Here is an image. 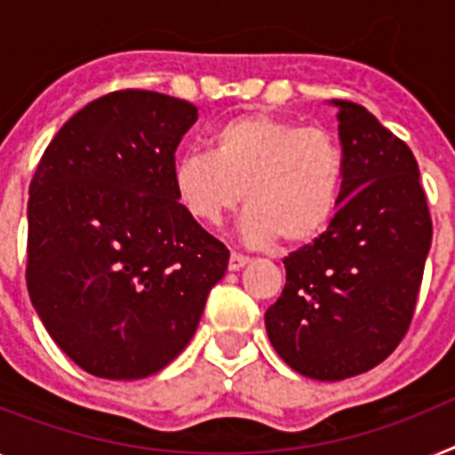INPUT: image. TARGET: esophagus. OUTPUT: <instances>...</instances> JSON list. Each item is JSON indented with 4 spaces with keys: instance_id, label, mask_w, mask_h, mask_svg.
Wrapping results in <instances>:
<instances>
[{
    "instance_id": "1",
    "label": "esophagus",
    "mask_w": 455,
    "mask_h": 455,
    "mask_svg": "<svg viewBox=\"0 0 455 455\" xmlns=\"http://www.w3.org/2000/svg\"><path fill=\"white\" fill-rule=\"evenodd\" d=\"M247 263H250V257H245V254H238V251H234V254H231V259H228V270L245 268Z\"/></svg>"
}]
</instances>
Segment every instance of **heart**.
Returning a JSON list of instances; mask_svg holds the SVG:
<instances>
[{"instance_id":"1","label":"heart","mask_w":455,"mask_h":455,"mask_svg":"<svg viewBox=\"0 0 455 455\" xmlns=\"http://www.w3.org/2000/svg\"><path fill=\"white\" fill-rule=\"evenodd\" d=\"M342 182L345 156L333 133L261 113L221 122L210 152H185L173 169L182 208L205 227L245 201L243 234L254 245L277 238L303 245L322 235Z\"/></svg>"}]
</instances>
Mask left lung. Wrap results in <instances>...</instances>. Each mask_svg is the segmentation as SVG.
Here are the masks:
<instances>
[{
	"mask_svg": "<svg viewBox=\"0 0 455 455\" xmlns=\"http://www.w3.org/2000/svg\"><path fill=\"white\" fill-rule=\"evenodd\" d=\"M345 156L342 198L315 243L284 259L286 284L266 331L289 368L338 381L403 342L433 240L419 164L363 106L333 99Z\"/></svg>",
	"mask_w": 455,
	"mask_h": 455,
	"instance_id": "left-lung-1",
	"label": "left lung"
}]
</instances>
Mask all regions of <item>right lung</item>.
Wrapping results in <instances>:
<instances>
[{
    "instance_id": "add662e5",
    "label": "right lung",
    "mask_w": 455,
    "mask_h": 455,
    "mask_svg": "<svg viewBox=\"0 0 455 455\" xmlns=\"http://www.w3.org/2000/svg\"><path fill=\"white\" fill-rule=\"evenodd\" d=\"M196 106L117 90L80 108L45 148L27 201V291L78 368L143 379L196 333L228 250L173 185Z\"/></svg>"
}]
</instances>
